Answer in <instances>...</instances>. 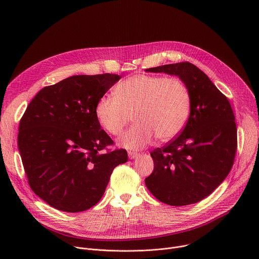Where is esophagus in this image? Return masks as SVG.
<instances>
[{"instance_id": "34e87169", "label": "esophagus", "mask_w": 259, "mask_h": 259, "mask_svg": "<svg viewBox=\"0 0 259 259\" xmlns=\"http://www.w3.org/2000/svg\"><path fill=\"white\" fill-rule=\"evenodd\" d=\"M128 156H129L130 159H135V158H137L139 156V154L138 153H134V152H129Z\"/></svg>"}]
</instances>
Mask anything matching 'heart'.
I'll use <instances>...</instances> for the list:
<instances>
[{"label": "heart", "instance_id": "obj_1", "mask_svg": "<svg viewBox=\"0 0 259 259\" xmlns=\"http://www.w3.org/2000/svg\"><path fill=\"white\" fill-rule=\"evenodd\" d=\"M191 112L190 90L182 79L161 75H135L119 83L115 96H101L95 106L99 124L112 135H120L136 121L120 139L130 150H140L156 137L168 141L186 126Z\"/></svg>", "mask_w": 259, "mask_h": 259}]
</instances>
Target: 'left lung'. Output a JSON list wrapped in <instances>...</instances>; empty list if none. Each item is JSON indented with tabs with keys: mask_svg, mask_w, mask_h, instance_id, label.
I'll return each mask as SVG.
<instances>
[{
	"mask_svg": "<svg viewBox=\"0 0 259 259\" xmlns=\"http://www.w3.org/2000/svg\"><path fill=\"white\" fill-rule=\"evenodd\" d=\"M178 76L191 94V113L180 134L151 153L154 171L145 186L160 202L195 204L208 197L229 175L237 152L233 108L208 76L191 62L145 69Z\"/></svg>",
	"mask_w": 259,
	"mask_h": 259,
	"instance_id": "1",
	"label": "left lung"
}]
</instances>
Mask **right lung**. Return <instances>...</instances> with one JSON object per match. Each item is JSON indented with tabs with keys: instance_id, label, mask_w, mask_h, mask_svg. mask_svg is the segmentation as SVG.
Instances as JSON below:
<instances>
[{
	"instance_id": "1",
	"label": "right lung",
	"mask_w": 259,
	"mask_h": 259,
	"mask_svg": "<svg viewBox=\"0 0 259 259\" xmlns=\"http://www.w3.org/2000/svg\"><path fill=\"white\" fill-rule=\"evenodd\" d=\"M121 78L72 76L44 87L27 105L18 149L30 189L51 207L71 213L90 209L115 167L128 161L126 150L107 149L114 141L95 115L98 99Z\"/></svg>"
}]
</instances>
